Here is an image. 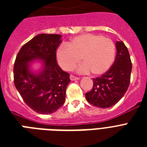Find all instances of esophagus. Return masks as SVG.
Masks as SVG:
<instances>
[{"mask_svg":"<svg viewBox=\"0 0 147 147\" xmlns=\"http://www.w3.org/2000/svg\"><path fill=\"white\" fill-rule=\"evenodd\" d=\"M70 79H71V81L78 80V79H79V78H78V77H76V76H72V75H71V76H70Z\"/></svg>","mask_w":147,"mask_h":147,"instance_id":"esophagus-1","label":"esophagus"}]
</instances>
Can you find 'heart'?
<instances>
[{
	"label": "heart",
	"instance_id": "obj_1",
	"mask_svg": "<svg viewBox=\"0 0 147 147\" xmlns=\"http://www.w3.org/2000/svg\"><path fill=\"white\" fill-rule=\"evenodd\" d=\"M58 64L65 71H71L81 60L83 63L77 71L80 73L92 71L94 76L106 73L114 64L116 48L111 39L94 33L75 36L56 50Z\"/></svg>",
	"mask_w": 147,
	"mask_h": 147
}]
</instances>
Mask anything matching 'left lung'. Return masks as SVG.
I'll return each instance as SVG.
<instances>
[{
  "label": "left lung",
  "mask_w": 147,
  "mask_h": 147,
  "mask_svg": "<svg viewBox=\"0 0 147 147\" xmlns=\"http://www.w3.org/2000/svg\"><path fill=\"white\" fill-rule=\"evenodd\" d=\"M117 55L111 69L100 77L93 78V87L85 94L88 102L95 107L107 108L116 105L127 91L132 63L122 41L116 42Z\"/></svg>",
  "instance_id": "left-lung-1"
}]
</instances>
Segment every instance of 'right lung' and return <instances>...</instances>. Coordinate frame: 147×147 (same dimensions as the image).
<instances>
[{
  "instance_id": "1",
  "label": "right lung",
  "mask_w": 147,
  "mask_h": 147,
  "mask_svg": "<svg viewBox=\"0 0 147 147\" xmlns=\"http://www.w3.org/2000/svg\"><path fill=\"white\" fill-rule=\"evenodd\" d=\"M62 36L42 33L24 44L13 65V81L24 102L39 114L56 111L65 103V91L70 82L69 74L62 71L56 62V50ZM42 61L37 74L31 71V62Z\"/></svg>"
}]
</instances>
